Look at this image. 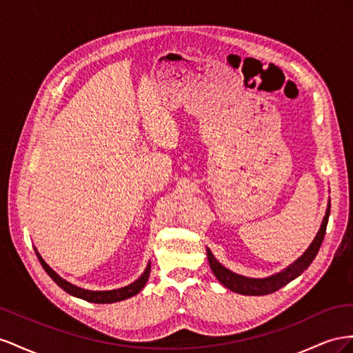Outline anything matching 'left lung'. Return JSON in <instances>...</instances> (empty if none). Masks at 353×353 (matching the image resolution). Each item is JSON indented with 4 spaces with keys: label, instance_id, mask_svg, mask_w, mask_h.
Masks as SVG:
<instances>
[{
    "label": "left lung",
    "instance_id": "1",
    "mask_svg": "<svg viewBox=\"0 0 353 353\" xmlns=\"http://www.w3.org/2000/svg\"><path fill=\"white\" fill-rule=\"evenodd\" d=\"M328 217H330V203L318 234L315 239L312 241L309 248L294 261V263H291L283 272H278L275 275L268 276V278H247L243 275H238L235 272L226 269L223 265H220L216 260V257L213 256V253L207 248V259H208L210 268L213 270L214 276L220 281V283L230 291H235V293L245 294V296H265V294L275 293L276 290L287 285L290 281H293L299 275L303 274L312 261H314L322 241H324V236H325Z\"/></svg>",
    "mask_w": 353,
    "mask_h": 353
}]
</instances>
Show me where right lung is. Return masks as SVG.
I'll list each match as a JSON object with an SVG mask.
<instances>
[{"instance_id": "right-lung-1", "label": "right lung", "mask_w": 353, "mask_h": 353, "mask_svg": "<svg viewBox=\"0 0 353 353\" xmlns=\"http://www.w3.org/2000/svg\"><path fill=\"white\" fill-rule=\"evenodd\" d=\"M35 253H37L39 263L43 265V268L48 274V276L52 278L60 288L65 290L66 293H69L70 296H75V297H79L83 300L92 301V303H115V301H121V300H125V299L136 296L137 293H140V290H142L145 287V284L148 283V278H149V274H150V263H148L145 272L142 275H140V278L136 279L134 283H132L127 287L118 288V290H109V291H92V290L79 288L74 284L68 283L66 279H63L62 276H59L56 272L46 263L44 259L39 256L37 248H35Z\"/></svg>"}]
</instances>
